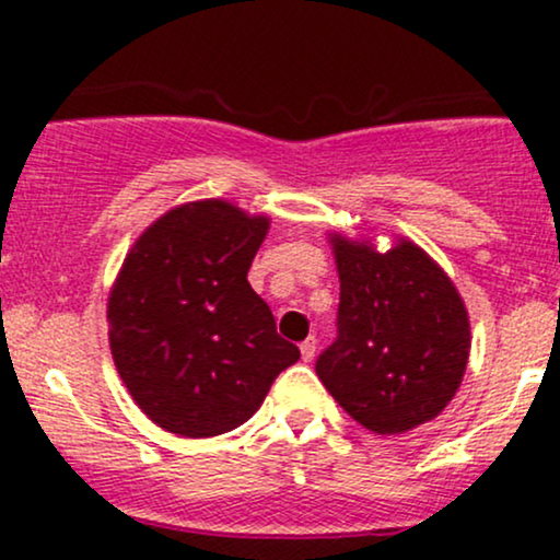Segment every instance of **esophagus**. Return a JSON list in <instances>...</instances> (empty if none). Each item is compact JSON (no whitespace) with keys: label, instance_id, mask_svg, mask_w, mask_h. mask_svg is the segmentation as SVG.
Listing matches in <instances>:
<instances>
[{"label":"esophagus","instance_id":"obj_1","mask_svg":"<svg viewBox=\"0 0 560 560\" xmlns=\"http://www.w3.org/2000/svg\"><path fill=\"white\" fill-rule=\"evenodd\" d=\"M300 355H302V361H305V363H311L313 358H316V339H313V337H307L305 342L300 345Z\"/></svg>","mask_w":560,"mask_h":560}]
</instances>
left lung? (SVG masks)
Listing matches in <instances>:
<instances>
[{
    "label": "left lung",
    "instance_id": "1",
    "mask_svg": "<svg viewBox=\"0 0 560 560\" xmlns=\"http://www.w3.org/2000/svg\"><path fill=\"white\" fill-rule=\"evenodd\" d=\"M326 236L339 273V337L316 361L318 378L369 432L405 434L436 419L471 352L460 292L405 236L387 253L371 240Z\"/></svg>",
    "mask_w": 560,
    "mask_h": 560
}]
</instances>
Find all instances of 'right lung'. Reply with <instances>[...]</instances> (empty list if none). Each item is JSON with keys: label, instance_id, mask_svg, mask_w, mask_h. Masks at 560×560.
I'll list each match as a JSON object with an SVG mask.
<instances>
[{"label": "right lung", "instance_id": "obj_1", "mask_svg": "<svg viewBox=\"0 0 560 560\" xmlns=\"http://www.w3.org/2000/svg\"><path fill=\"white\" fill-rule=\"evenodd\" d=\"M271 229L229 199L171 208L139 234L107 298L115 369L141 413L205 440L253 419L300 350L247 271Z\"/></svg>", "mask_w": 560, "mask_h": 560}]
</instances>
